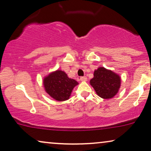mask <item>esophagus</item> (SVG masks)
Returning a JSON list of instances; mask_svg holds the SVG:
<instances>
[{
  "mask_svg": "<svg viewBox=\"0 0 151 151\" xmlns=\"http://www.w3.org/2000/svg\"><path fill=\"white\" fill-rule=\"evenodd\" d=\"M80 80L83 81V82H86V81H87V78L85 77V76H84V77H80Z\"/></svg>",
  "mask_w": 151,
  "mask_h": 151,
  "instance_id": "esophagus-1",
  "label": "esophagus"
}]
</instances>
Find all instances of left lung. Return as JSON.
Masks as SVG:
<instances>
[{
    "label": "left lung",
    "instance_id": "8db88e82",
    "mask_svg": "<svg viewBox=\"0 0 151 151\" xmlns=\"http://www.w3.org/2000/svg\"><path fill=\"white\" fill-rule=\"evenodd\" d=\"M90 84L100 97L112 99L119 91L121 78L112 70L100 67L94 71V77L90 80Z\"/></svg>",
    "mask_w": 151,
    "mask_h": 151
}]
</instances>
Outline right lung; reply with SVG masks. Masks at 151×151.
<instances>
[{
	"instance_id": "obj_1",
	"label": "right lung",
	"mask_w": 151,
	"mask_h": 151,
	"mask_svg": "<svg viewBox=\"0 0 151 151\" xmlns=\"http://www.w3.org/2000/svg\"><path fill=\"white\" fill-rule=\"evenodd\" d=\"M43 84L45 92L50 97L58 101H64L69 99L78 82L69 78L65 71L58 69L45 76Z\"/></svg>"
}]
</instances>
